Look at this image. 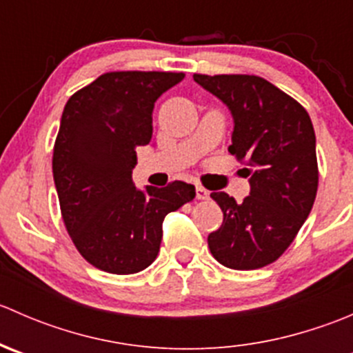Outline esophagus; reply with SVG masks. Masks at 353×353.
Here are the masks:
<instances>
[{
	"label": "esophagus",
	"mask_w": 353,
	"mask_h": 353,
	"mask_svg": "<svg viewBox=\"0 0 353 353\" xmlns=\"http://www.w3.org/2000/svg\"><path fill=\"white\" fill-rule=\"evenodd\" d=\"M196 198L198 199H206V198H208V191H206L203 186H199V184H196Z\"/></svg>",
	"instance_id": "1"
}]
</instances>
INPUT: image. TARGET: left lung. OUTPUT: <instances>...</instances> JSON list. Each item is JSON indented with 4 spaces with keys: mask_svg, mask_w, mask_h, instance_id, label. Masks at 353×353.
I'll list each match as a JSON object with an SVG mask.
<instances>
[{
    "mask_svg": "<svg viewBox=\"0 0 353 353\" xmlns=\"http://www.w3.org/2000/svg\"><path fill=\"white\" fill-rule=\"evenodd\" d=\"M194 81L232 114L229 152L248 160L249 196L237 203L223 191V222L208 236L220 265L256 270L285 252L311 213L318 191L316 134L307 110L254 74H193Z\"/></svg>",
    "mask_w": 353,
    "mask_h": 353,
    "instance_id": "left-lung-1",
    "label": "left lung"
}]
</instances>
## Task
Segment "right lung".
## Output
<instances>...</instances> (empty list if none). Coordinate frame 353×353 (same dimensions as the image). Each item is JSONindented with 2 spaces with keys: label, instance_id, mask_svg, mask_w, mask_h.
I'll use <instances>...</instances> for the list:
<instances>
[{
  "label": "right lung",
  "instance_id": "obj_1",
  "mask_svg": "<svg viewBox=\"0 0 353 353\" xmlns=\"http://www.w3.org/2000/svg\"><path fill=\"white\" fill-rule=\"evenodd\" d=\"M184 78L167 71H112L71 95L59 124L52 176L71 241L90 265L131 275L155 261L167 213L196 196L193 184H133L137 147L150 143L152 112Z\"/></svg>",
  "mask_w": 353,
  "mask_h": 353
}]
</instances>
